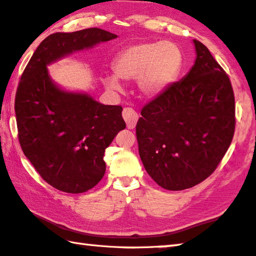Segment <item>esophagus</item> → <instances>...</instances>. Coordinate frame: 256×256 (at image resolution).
I'll use <instances>...</instances> for the list:
<instances>
[{
    "instance_id": "obj_1",
    "label": "esophagus",
    "mask_w": 256,
    "mask_h": 256,
    "mask_svg": "<svg viewBox=\"0 0 256 256\" xmlns=\"http://www.w3.org/2000/svg\"><path fill=\"white\" fill-rule=\"evenodd\" d=\"M122 116L128 129H134L136 127V124L138 121V114L135 110L132 109V108H126L122 111Z\"/></svg>"
}]
</instances>
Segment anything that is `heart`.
I'll return each instance as SVG.
<instances>
[{
    "label": "heart",
    "mask_w": 256,
    "mask_h": 256,
    "mask_svg": "<svg viewBox=\"0 0 256 256\" xmlns=\"http://www.w3.org/2000/svg\"><path fill=\"white\" fill-rule=\"evenodd\" d=\"M182 52L176 44L170 42H140L132 44L116 56L114 70L116 74L103 78L108 88L119 91L120 80H137L142 94L158 96L165 91L180 74Z\"/></svg>",
    "instance_id": "heart-1"
}]
</instances>
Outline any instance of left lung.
Here are the masks:
<instances>
[{
    "label": "left lung",
    "mask_w": 256,
    "mask_h": 256,
    "mask_svg": "<svg viewBox=\"0 0 256 256\" xmlns=\"http://www.w3.org/2000/svg\"><path fill=\"white\" fill-rule=\"evenodd\" d=\"M196 58L184 78L142 108L136 126L138 150L150 176L166 190L199 184L212 176L235 132L230 80L194 39Z\"/></svg>",
    "instance_id": "left-lung-1"
}]
</instances>
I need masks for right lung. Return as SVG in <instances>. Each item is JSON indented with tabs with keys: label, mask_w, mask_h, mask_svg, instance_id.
<instances>
[{
	"label": "right lung",
	"mask_w": 256,
	"mask_h": 256,
	"mask_svg": "<svg viewBox=\"0 0 256 256\" xmlns=\"http://www.w3.org/2000/svg\"><path fill=\"white\" fill-rule=\"evenodd\" d=\"M114 38L98 28L48 36L18 85L14 109L22 152L48 184L67 194H82L100 182L104 150L126 122L120 106H104L88 94L57 88L47 65Z\"/></svg>",
	"instance_id": "1"
}]
</instances>
